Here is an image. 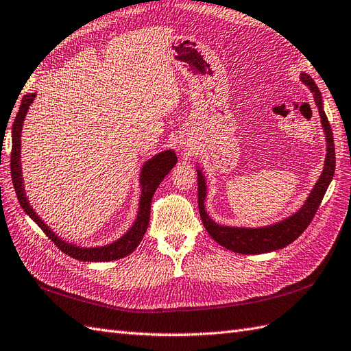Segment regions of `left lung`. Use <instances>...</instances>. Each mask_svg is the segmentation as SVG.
<instances>
[{"instance_id":"obj_1","label":"left lung","mask_w":351,"mask_h":351,"mask_svg":"<svg viewBox=\"0 0 351 351\" xmlns=\"http://www.w3.org/2000/svg\"><path fill=\"white\" fill-rule=\"evenodd\" d=\"M301 82L310 88L313 93L314 102L317 105L320 121L323 132H325V139H326V157H325V165H323V172L319 176L316 185L313 186L310 191L307 200L296 210L291 217L286 219L271 223V226L267 227H255V228H247V227H230V226H221V223L215 222L209 213L206 212V195H208V186H206V178L200 169H197V199H199V210H200V218L204 228L208 230L210 237L218 241L221 246L226 249L232 250L236 254H243V255H256V254H267L273 252V250L286 247L291 245L293 240L298 239L304 230L310 226V222L314 217V213L317 212L319 206L323 200V195H325L328 186L334 178L335 172V145H334V134H332L330 124L328 121V117L323 111V101H322V93L316 83L313 82V78L308 74H301L300 75Z\"/></svg>"}]
</instances>
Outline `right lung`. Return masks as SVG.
<instances>
[{
  "instance_id": "obj_1",
  "label": "right lung",
  "mask_w": 351,
  "mask_h": 351,
  "mask_svg": "<svg viewBox=\"0 0 351 351\" xmlns=\"http://www.w3.org/2000/svg\"><path fill=\"white\" fill-rule=\"evenodd\" d=\"M37 93H29L22 97V102L19 105V111L16 114L14 123L12 125V158H10V167H12V179L13 186L19 200L23 212L37 223V226L46 232V236L55 243L62 252L68 256L78 259V261L84 263H105V261H115V259H121L132 254L138 245L145 236L148 223H149V212H151V200L154 195L157 186L163 181L165 176L172 170L176 165L178 157L173 149L161 151L154 157H151L143 163L139 175V184H141V197H139V209L136 219L132 223V227L124 232V234L112 241L110 245L105 246H96V247H83L74 243H68L66 240L60 239L56 232H53L51 228L44 222L37 212L32 209V206L28 202V197L25 193L23 186V178H22V163H21V134H22V125L25 121L26 112H28L31 104L34 102Z\"/></svg>"
}]
</instances>
